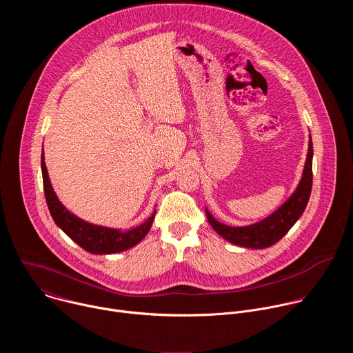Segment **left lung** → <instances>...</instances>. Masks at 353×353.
<instances>
[{"instance_id": "left-lung-1", "label": "left lung", "mask_w": 353, "mask_h": 353, "mask_svg": "<svg viewBox=\"0 0 353 353\" xmlns=\"http://www.w3.org/2000/svg\"><path fill=\"white\" fill-rule=\"evenodd\" d=\"M312 185H313V142L310 137L303 177H301L292 196L272 215H270L261 222H257L250 226H243V228H232V226L223 225L216 219H214V216L208 211H207V218L211 226L215 229V232L221 234L225 240L247 248H265L279 241L288 233V230L296 223L300 215L305 212L310 198Z\"/></svg>"}]
</instances>
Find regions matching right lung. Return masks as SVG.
<instances>
[{"label": "right lung", "instance_id": "1", "mask_svg": "<svg viewBox=\"0 0 353 353\" xmlns=\"http://www.w3.org/2000/svg\"><path fill=\"white\" fill-rule=\"evenodd\" d=\"M41 173H43V187H44V195L46 203L52 214L54 222L59 228H61L78 245H81L83 250L89 251L92 254H112V253H120L135 244H138L149 232L150 225H152L155 219V214L148 218L145 223L128 230V232H120L116 229H109L103 226H96L92 223H88L75 215H72L65 207L60 203L52 184H50L44 158L41 154Z\"/></svg>", "mask_w": 353, "mask_h": 353}]
</instances>
